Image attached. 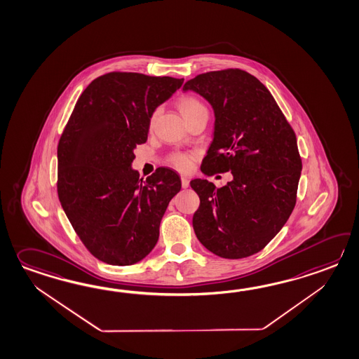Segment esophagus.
<instances>
[{
	"label": "esophagus",
	"mask_w": 359,
	"mask_h": 359,
	"mask_svg": "<svg viewBox=\"0 0 359 359\" xmlns=\"http://www.w3.org/2000/svg\"><path fill=\"white\" fill-rule=\"evenodd\" d=\"M182 187H183L184 189H187V188L189 187V180H188V177L182 176Z\"/></svg>",
	"instance_id": "obj_1"
}]
</instances>
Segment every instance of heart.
I'll list each match as a JSON object with an SVG mask.
<instances>
[{
    "label": "heart",
    "mask_w": 359,
    "mask_h": 359,
    "mask_svg": "<svg viewBox=\"0 0 359 359\" xmlns=\"http://www.w3.org/2000/svg\"><path fill=\"white\" fill-rule=\"evenodd\" d=\"M177 108L182 113L184 120H189L191 117L201 114V113H208V109L205 107V104L202 103L199 99L194 97V96L185 95L182 96L177 102ZM154 120H156V113L151 114V121H149V125L153 126L154 125ZM170 163L174 166V168L180 170V171H187L191 168V158L187 154H175L170 158Z\"/></svg>",
    "instance_id": "obj_1"
}]
</instances>
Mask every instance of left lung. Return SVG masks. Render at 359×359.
Instances as JSON below:
<instances>
[{"label": "left lung", "mask_w": 359, "mask_h": 359, "mask_svg": "<svg viewBox=\"0 0 359 359\" xmlns=\"http://www.w3.org/2000/svg\"><path fill=\"white\" fill-rule=\"evenodd\" d=\"M212 107L214 139L202 161L205 175L231 171L216 188L191 180L199 208L193 228L199 242L224 259H242L263 250L295 208L302 158L295 133L269 90L250 73L225 69L187 81Z\"/></svg>", "instance_id": "1"}]
</instances>
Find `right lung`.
Wrapping results in <instances>:
<instances>
[{
  "instance_id": "add662e5",
  "label": "right lung",
  "mask_w": 359,
  "mask_h": 359,
  "mask_svg": "<svg viewBox=\"0 0 359 359\" xmlns=\"http://www.w3.org/2000/svg\"><path fill=\"white\" fill-rule=\"evenodd\" d=\"M184 79L113 72L93 81L77 100L57 145V196L82 243L111 265L143 260L182 180L160 168L145 180L133 168L148 139L151 114Z\"/></svg>"
}]
</instances>
